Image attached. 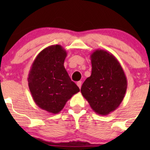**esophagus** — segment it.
Returning a JSON list of instances; mask_svg holds the SVG:
<instances>
[{
  "mask_svg": "<svg viewBox=\"0 0 150 150\" xmlns=\"http://www.w3.org/2000/svg\"><path fill=\"white\" fill-rule=\"evenodd\" d=\"M76 85H77L78 87H79L80 88V89H81V86H82V82H81V81H79V82H77Z\"/></svg>",
  "mask_w": 150,
  "mask_h": 150,
  "instance_id": "34e87169",
  "label": "esophagus"
}]
</instances>
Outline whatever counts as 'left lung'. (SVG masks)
<instances>
[{"instance_id": "8db88e82", "label": "left lung", "mask_w": 150, "mask_h": 150, "mask_svg": "<svg viewBox=\"0 0 150 150\" xmlns=\"http://www.w3.org/2000/svg\"><path fill=\"white\" fill-rule=\"evenodd\" d=\"M91 74L84 82L81 93L94 112L106 115L122 103L127 89V79L115 56L104 50L91 54Z\"/></svg>"}]
</instances>
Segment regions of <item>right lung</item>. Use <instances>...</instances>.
Returning <instances> with one entry per match:
<instances>
[{
  "label": "right lung",
  "instance_id": "obj_1",
  "mask_svg": "<svg viewBox=\"0 0 150 150\" xmlns=\"http://www.w3.org/2000/svg\"><path fill=\"white\" fill-rule=\"evenodd\" d=\"M66 57V51L61 45L47 47L36 57L28 73L33 99L39 107L50 113H59L80 91L64 67Z\"/></svg>",
  "mask_w": 150,
  "mask_h": 150
}]
</instances>
